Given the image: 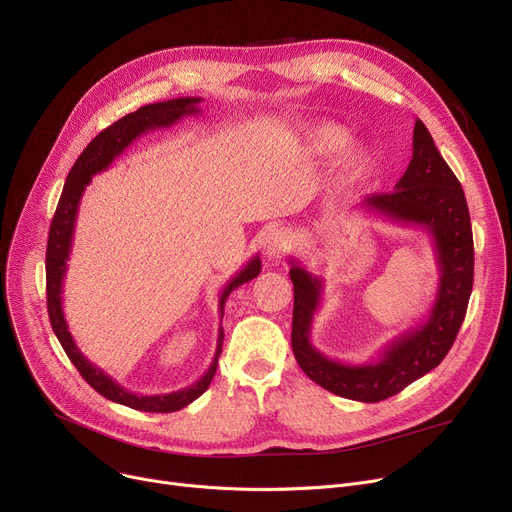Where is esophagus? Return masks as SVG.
Instances as JSON below:
<instances>
[{
  "instance_id": "obj_1",
  "label": "esophagus",
  "mask_w": 512,
  "mask_h": 512,
  "mask_svg": "<svg viewBox=\"0 0 512 512\" xmlns=\"http://www.w3.org/2000/svg\"><path fill=\"white\" fill-rule=\"evenodd\" d=\"M286 249H288V238H286V234H282L278 230L272 232V234H267V238L263 240V255L267 259L280 257L282 253H286Z\"/></svg>"
}]
</instances>
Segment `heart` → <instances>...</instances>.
Wrapping results in <instances>:
<instances>
[{
    "instance_id": "obj_1",
    "label": "heart",
    "mask_w": 512,
    "mask_h": 512,
    "mask_svg": "<svg viewBox=\"0 0 512 512\" xmlns=\"http://www.w3.org/2000/svg\"><path fill=\"white\" fill-rule=\"evenodd\" d=\"M348 141V132L338 126V124H332V122H326L321 124L313 130L311 134V147L317 151V153H336L338 149L344 147V143ZM367 155L359 149H353L348 151L346 157H344V166H342V172H344V178L346 180H357L365 174L367 170Z\"/></svg>"
}]
</instances>
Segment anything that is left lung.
<instances>
[{
    "mask_svg": "<svg viewBox=\"0 0 512 512\" xmlns=\"http://www.w3.org/2000/svg\"><path fill=\"white\" fill-rule=\"evenodd\" d=\"M363 207L398 224L421 226L432 236L440 265L432 311L421 326L396 336L375 363L348 365L328 359L311 344V324L324 282L297 259H290L294 284L290 340L294 359L315 384L351 400L380 402L405 390L448 355L473 290V232L463 186L421 120L413 128V159L407 172L392 193L371 195Z\"/></svg>",
    "mask_w": 512,
    "mask_h": 512,
    "instance_id": "8db88e82",
    "label": "left lung"
}]
</instances>
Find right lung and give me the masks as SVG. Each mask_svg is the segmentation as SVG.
<instances>
[{"label":"right lung","instance_id":"right-lung-1","mask_svg":"<svg viewBox=\"0 0 512 512\" xmlns=\"http://www.w3.org/2000/svg\"><path fill=\"white\" fill-rule=\"evenodd\" d=\"M201 97H178L170 101H159V103H149L139 107L137 112H132L112 126H107L101 130L97 137L85 147V151L78 155L76 164L72 166L64 191L56 209V215L51 220L49 228V238H47V253H45V274H47V311H49V321L51 328L56 332L62 348L66 351L68 359L72 365L78 369V373L83 375L85 382L97 390L101 396L110 398L118 405L137 409V411H147V413H174L184 409L186 405H191L193 400H197L211 384L215 369H218V359L222 353V344H224V330L220 326L218 332V346H215V355L205 371L203 378H199L195 384H191L184 390L170 392V394H155V396H139L124 390L116 380H112L110 375L103 373L99 367H95L83 353L78 351V346L68 332V324L64 317L62 309V286H64V276L68 270V259L72 251V236H74V224H76V213H78V203L80 197H83L87 184L91 178L103 170L110 168L112 161L124 153V149L137 141L141 134L155 130V128H168L176 124L184 116H195L199 114V105ZM261 272V259L255 255L242 270L224 286L220 294V317H224V305L226 299L230 297V292L238 288L240 284L251 282L257 278Z\"/></svg>","mask_w":512,"mask_h":512}]
</instances>
